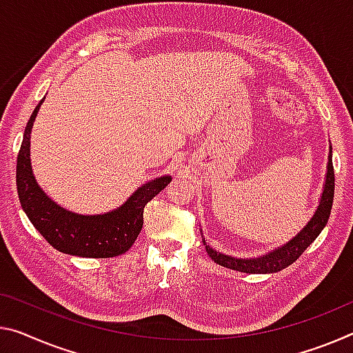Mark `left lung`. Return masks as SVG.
Segmentation results:
<instances>
[{"label": "left lung", "mask_w": 353, "mask_h": 353, "mask_svg": "<svg viewBox=\"0 0 353 353\" xmlns=\"http://www.w3.org/2000/svg\"><path fill=\"white\" fill-rule=\"evenodd\" d=\"M333 196H334V171H333V161H332V148H330L328 155V166H327V176H325V185H323V192L321 196V203H319L316 214L307 221V225L301 229V231L295 236L292 240H289L286 245L278 247L276 250L270 251L265 256L253 257V259H237V257L218 253L214 248H210L205 243L207 254L212 257V261L216 262L218 265H223L231 270L243 272V273H276L283 268L289 267L299 259L301 253L314 242L322 229L325 228L330 212H332L333 205Z\"/></svg>", "instance_id": "1"}]
</instances>
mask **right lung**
Segmentation results:
<instances>
[{"mask_svg": "<svg viewBox=\"0 0 353 353\" xmlns=\"http://www.w3.org/2000/svg\"><path fill=\"white\" fill-rule=\"evenodd\" d=\"M43 99L28 121L17 157V192L30 221L43 239L61 253L80 257H114L135 243L143 228V212L171 176H161L139 187L124 204L102 215H81L65 210L37 185L30 159L31 128Z\"/></svg>", "mask_w": 353, "mask_h": 353, "instance_id": "add662e5", "label": "right lung"}]
</instances>
